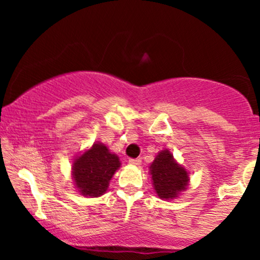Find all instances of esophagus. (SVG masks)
I'll return each mask as SVG.
<instances>
[{
  "instance_id": "obj_1",
  "label": "esophagus",
  "mask_w": 260,
  "mask_h": 260,
  "mask_svg": "<svg viewBox=\"0 0 260 260\" xmlns=\"http://www.w3.org/2000/svg\"><path fill=\"white\" fill-rule=\"evenodd\" d=\"M128 161H129L131 165H139V164L142 162V160H140L139 157H136V159H133V157H132V159H129Z\"/></svg>"
}]
</instances>
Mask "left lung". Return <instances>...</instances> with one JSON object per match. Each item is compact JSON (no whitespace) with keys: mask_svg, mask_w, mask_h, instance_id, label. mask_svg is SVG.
<instances>
[{"mask_svg":"<svg viewBox=\"0 0 260 260\" xmlns=\"http://www.w3.org/2000/svg\"><path fill=\"white\" fill-rule=\"evenodd\" d=\"M150 174L155 192L162 199H174L188 184L187 171L175 162L169 150H162L155 157Z\"/></svg>","mask_w":260,"mask_h":260,"instance_id":"left-lung-1","label":"left lung"}]
</instances>
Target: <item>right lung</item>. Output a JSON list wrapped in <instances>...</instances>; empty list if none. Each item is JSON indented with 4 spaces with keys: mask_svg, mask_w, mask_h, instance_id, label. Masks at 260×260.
Returning a JSON list of instances; mask_svg holds the SVG:
<instances>
[{
    "mask_svg": "<svg viewBox=\"0 0 260 260\" xmlns=\"http://www.w3.org/2000/svg\"><path fill=\"white\" fill-rule=\"evenodd\" d=\"M120 165L117 155L98 143L74 160V183L83 196L99 197L107 190L109 182Z\"/></svg>",
    "mask_w": 260,
    "mask_h": 260,
    "instance_id": "add662e5",
    "label": "right lung"
}]
</instances>
